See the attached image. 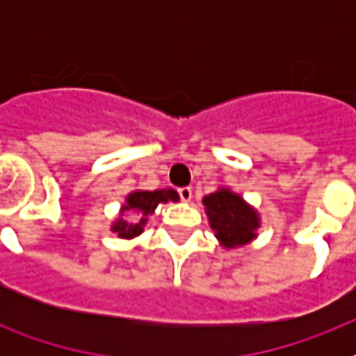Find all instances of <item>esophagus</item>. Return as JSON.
Masks as SVG:
<instances>
[{
    "label": "esophagus",
    "mask_w": 356,
    "mask_h": 356,
    "mask_svg": "<svg viewBox=\"0 0 356 356\" xmlns=\"http://www.w3.org/2000/svg\"><path fill=\"white\" fill-rule=\"evenodd\" d=\"M179 195H181V200L183 201H190L192 200V188H190V186H183V188H179Z\"/></svg>",
    "instance_id": "1"
}]
</instances>
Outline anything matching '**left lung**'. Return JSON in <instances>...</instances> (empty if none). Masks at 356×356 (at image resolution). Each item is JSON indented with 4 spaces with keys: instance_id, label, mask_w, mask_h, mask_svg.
Wrapping results in <instances>:
<instances>
[{
    "instance_id": "obj_1",
    "label": "left lung",
    "mask_w": 356,
    "mask_h": 356,
    "mask_svg": "<svg viewBox=\"0 0 356 356\" xmlns=\"http://www.w3.org/2000/svg\"><path fill=\"white\" fill-rule=\"evenodd\" d=\"M203 205L214 236L223 248H240L257 236V229L260 227L259 214L229 188L205 195Z\"/></svg>"
}]
</instances>
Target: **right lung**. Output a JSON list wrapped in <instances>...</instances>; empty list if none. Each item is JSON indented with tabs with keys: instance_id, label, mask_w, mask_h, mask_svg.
<instances>
[{
	"instance_id": "add662e5",
	"label": "right lung",
	"mask_w": 356,
	"mask_h": 356,
	"mask_svg": "<svg viewBox=\"0 0 356 356\" xmlns=\"http://www.w3.org/2000/svg\"><path fill=\"white\" fill-rule=\"evenodd\" d=\"M179 195L175 190L166 188V190H134L127 195L125 200V205L122 207V214L125 211H133L138 214V220L129 223L127 220L118 218L116 222L113 223V233L118 234L120 238H134L138 234L144 233V225L147 223V216H151L155 209L161 203H168V201H177Z\"/></svg>"
}]
</instances>
